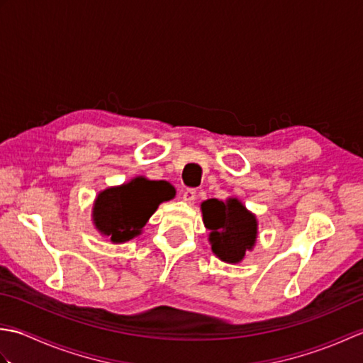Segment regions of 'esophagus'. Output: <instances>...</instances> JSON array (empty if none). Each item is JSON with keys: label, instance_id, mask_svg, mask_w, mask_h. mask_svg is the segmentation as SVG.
Here are the masks:
<instances>
[{"label": "esophagus", "instance_id": "1", "mask_svg": "<svg viewBox=\"0 0 363 363\" xmlns=\"http://www.w3.org/2000/svg\"><path fill=\"white\" fill-rule=\"evenodd\" d=\"M182 199H184V201H186L187 204H194L195 199H196V190H195V189H187V190L182 194Z\"/></svg>", "mask_w": 363, "mask_h": 363}]
</instances>
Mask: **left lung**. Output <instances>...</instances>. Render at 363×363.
<instances>
[{
  "label": "left lung",
  "instance_id": "obj_1",
  "mask_svg": "<svg viewBox=\"0 0 363 363\" xmlns=\"http://www.w3.org/2000/svg\"><path fill=\"white\" fill-rule=\"evenodd\" d=\"M204 226L211 230L212 252L226 264H240L257 240V217L238 198H217L201 203Z\"/></svg>",
  "mask_w": 363,
  "mask_h": 363
}]
</instances>
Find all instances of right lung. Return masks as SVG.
<instances>
[{
	"mask_svg": "<svg viewBox=\"0 0 363 363\" xmlns=\"http://www.w3.org/2000/svg\"><path fill=\"white\" fill-rule=\"evenodd\" d=\"M174 195L176 190L169 182L137 176L121 186L99 191L91 207V221L112 243H125L140 235L159 204Z\"/></svg>",
	"mask_w": 363,
	"mask_h": 363,
	"instance_id": "add662e5",
	"label": "right lung"
}]
</instances>
